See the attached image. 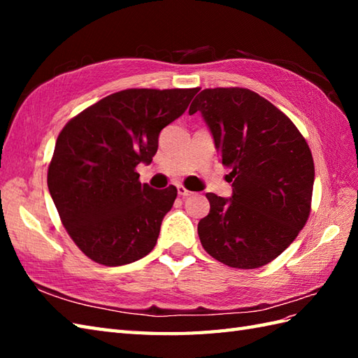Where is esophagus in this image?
<instances>
[{"instance_id":"1","label":"esophagus","mask_w":358,"mask_h":358,"mask_svg":"<svg viewBox=\"0 0 358 358\" xmlns=\"http://www.w3.org/2000/svg\"><path fill=\"white\" fill-rule=\"evenodd\" d=\"M177 191H178V195H180V196H189V195L192 194L191 191H187V189H186L183 185H178V186H177Z\"/></svg>"}]
</instances>
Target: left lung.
<instances>
[{
  "instance_id": "1",
  "label": "left lung",
  "mask_w": 358,
  "mask_h": 358,
  "mask_svg": "<svg viewBox=\"0 0 358 358\" xmlns=\"http://www.w3.org/2000/svg\"><path fill=\"white\" fill-rule=\"evenodd\" d=\"M195 112L209 127L220 162L232 169L231 199L206 194L210 210L199 223L201 245L231 268H260L308 222L313 154L292 121L249 89H204L189 109Z\"/></svg>"
}]
</instances>
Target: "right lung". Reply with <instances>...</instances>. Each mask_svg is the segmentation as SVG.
Segmentation results:
<instances>
[{
	"label": "right lung",
	"mask_w": 358,
	"mask_h": 358,
	"mask_svg": "<svg viewBox=\"0 0 358 358\" xmlns=\"http://www.w3.org/2000/svg\"><path fill=\"white\" fill-rule=\"evenodd\" d=\"M195 89H126L78 113L59 132L48 172L49 192L67 234L104 266L134 263L157 245L177 187L141 185L158 135L185 113Z\"/></svg>",
	"instance_id": "obj_1"
}]
</instances>
